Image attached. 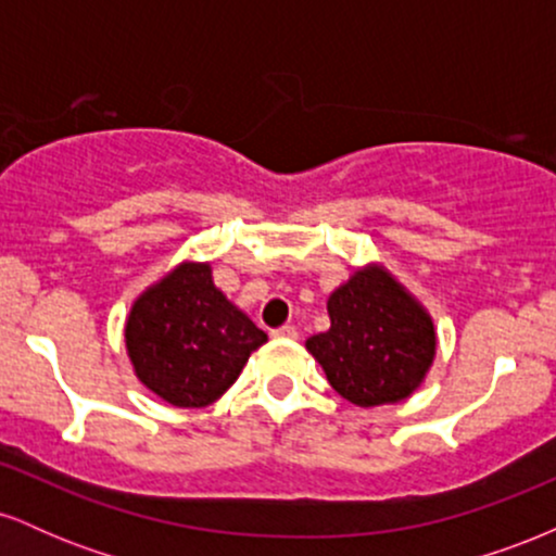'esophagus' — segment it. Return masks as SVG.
<instances>
[{
  "label": "esophagus",
  "instance_id": "1",
  "mask_svg": "<svg viewBox=\"0 0 556 556\" xmlns=\"http://www.w3.org/2000/svg\"><path fill=\"white\" fill-rule=\"evenodd\" d=\"M274 337H277V340H298V329L287 324V327L274 329Z\"/></svg>",
  "mask_w": 556,
  "mask_h": 556
}]
</instances>
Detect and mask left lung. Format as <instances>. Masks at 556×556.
<instances>
[{
	"label": "left lung",
	"mask_w": 556,
	"mask_h": 556,
	"mask_svg": "<svg viewBox=\"0 0 556 556\" xmlns=\"http://www.w3.org/2000/svg\"><path fill=\"white\" fill-rule=\"evenodd\" d=\"M331 327L311 337L337 394L358 407L397 405L426 381L437 327L426 305L379 261L358 266L327 300Z\"/></svg>",
	"instance_id": "8db88e82"
}]
</instances>
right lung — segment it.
<instances>
[{
	"instance_id": "right-lung-1",
	"label": "right lung",
	"mask_w": 556,
	"mask_h": 556,
	"mask_svg": "<svg viewBox=\"0 0 556 556\" xmlns=\"http://www.w3.org/2000/svg\"><path fill=\"white\" fill-rule=\"evenodd\" d=\"M269 337L214 285L208 261L185 258L132 300L125 350L132 374L172 407H206Z\"/></svg>"
}]
</instances>
